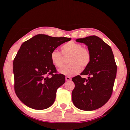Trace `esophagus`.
I'll return each mask as SVG.
<instances>
[{
	"instance_id": "34e87169",
	"label": "esophagus",
	"mask_w": 130,
	"mask_h": 130,
	"mask_svg": "<svg viewBox=\"0 0 130 130\" xmlns=\"http://www.w3.org/2000/svg\"><path fill=\"white\" fill-rule=\"evenodd\" d=\"M65 79H66V80L68 81H69L71 80V78H70V77H68V76L66 77Z\"/></svg>"
}]
</instances>
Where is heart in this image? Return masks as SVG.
Masks as SVG:
<instances>
[{"instance_id":"1","label":"heart","mask_w":130,"mask_h":130,"mask_svg":"<svg viewBox=\"0 0 130 130\" xmlns=\"http://www.w3.org/2000/svg\"><path fill=\"white\" fill-rule=\"evenodd\" d=\"M62 52L64 55H70L68 60L70 64L63 66L59 69V72L65 76L76 75L81 72V67L86 68L91 62V53L87 48L83 47L80 43L73 41L68 42L62 46ZM50 60L56 67L60 68L63 64L62 55L57 49L52 51Z\"/></svg>"}]
</instances>
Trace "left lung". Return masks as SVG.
<instances>
[{
    "mask_svg": "<svg viewBox=\"0 0 130 130\" xmlns=\"http://www.w3.org/2000/svg\"><path fill=\"white\" fill-rule=\"evenodd\" d=\"M86 45L91 54L89 65L81 75L72 78L74 105L84 111H93L103 106L111 98L116 76V66L111 47L99 37L92 36L76 39Z\"/></svg>",
    "mask_w": 130,
    "mask_h": 130,
    "instance_id": "obj_1",
    "label": "left lung"
}]
</instances>
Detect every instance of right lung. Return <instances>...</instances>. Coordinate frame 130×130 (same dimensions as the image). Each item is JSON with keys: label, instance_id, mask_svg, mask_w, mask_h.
I'll return each instance as SVG.
<instances>
[{"label": "right lung", "instance_id": "1", "mask_svg": "<svg viewBox=\"0 0 130 130\" xmlns=\"http://www.w3.org/2000/svg\"><path fill=\"white\" fill-rule=\"evenodd\" d=\"M71 40L67 37L38 34L22 44L13 62L14 89L23 104L45 109L53 104L57 90L65 82L50 60L52 51Z\"/></svg>", "mask_w": 130, "mask_h": 130}]
</instances>
